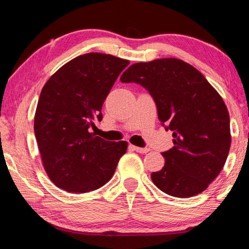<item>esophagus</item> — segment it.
Listing matches in <instances>:
<instances>
[{"mask_svg":"<svg viewBox=\"0 0 249 249\" xmlns=\"http://www.w3.org/2000/svg\"><path fill=\"white\" fill-rule=\"evenodd\" d=\"M129 149L131 151H136V152H138V153H147V152L150 151L147 147H139V146L132 145V144L129 145Z\"/></svg>","mask_w":249,"mask_h":249,"instance_id":"obj_1","label":"esophagus"}]
</instances>
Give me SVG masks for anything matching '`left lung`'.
I'll list each match as a JSON object with an SVG mask.
<instances>
[{
    "label": "left lung",
    "mask_w": 249,
    "mask_h": 249,
    "mask_svg": "<svg viewBox=\"0 0 249 249\" xmlns=\"http://www.w3.org/2000/svg\"><path fill=\"white\" fill-rule=\"evenodd\" d=\"M120 81L144 87L160 121L173 131L174 146L160 153L164 167L151 175L154 185L177 198L206 190L223 168L231 146L230 115L219 93L193 65L174 58L134 63Z\"/></svg>",
    "instance_id": "8db88e82"
}]
</instances>
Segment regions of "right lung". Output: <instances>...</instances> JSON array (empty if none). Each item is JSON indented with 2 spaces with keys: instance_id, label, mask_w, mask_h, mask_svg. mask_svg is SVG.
Instances as JSON below:
<instances>
[{
  "instance_id": "add662e5",
  "label": "right lung",
  "mask_w": 249,
  "mask_h": 249,
  "mask_svg": "<svg viewBox=\"0 0 249 249\" xmlns=\"http://www.w3.org/2000/svg\"><path fill=\"white\" fill-rule=\"evenodd\" d=\"M129 61L90 52L61 67L41 89L35 136L47 175L69 193L83 194L110 180L125 152V141L111 142L89 132L102 120V107Z\"/></svg>"
}]
</instances>
